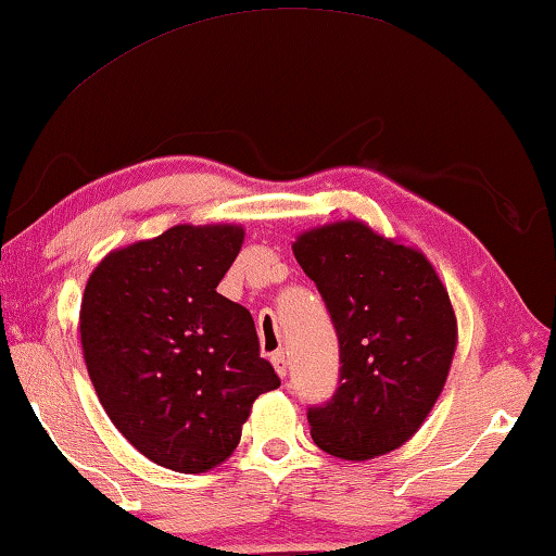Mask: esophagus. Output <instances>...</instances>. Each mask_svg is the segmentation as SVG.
Masks as SVG:
<instances>
[{"mask_svg": "<svg viewBox=\"0 0 556 556\" xmlns=\"http://www.w3.org/2000/svg\"><path fill=\"white\" fill-rule=\"evenodd\" d=\"M270 361H273V368H276V374L280 378H286L288 376V356H286V351H276L270 356Z\"/></svg>", "mask_w": 556, "mask_h": 556, "instance_id": "esophagus-1", "label": "esophagus"}]
</instances>
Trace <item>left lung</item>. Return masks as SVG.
Here are the masks:
<instances>
[{
  "label": "left lung",
  "instance_id": "obj_1",
  "mask_svg": "<svg viewBox=\"0 0 556 556\" xmlns=\"http://www.w3.org/2000/svg\"><path fill=\"white\" fill-rule=\"evenodd\" d=\"M341 345L333 399L308 408L324 452L366 462L406 444L444 391L456 351V313L421 251L361 220L301 232L293 243Z\"/></svg>",
  "mask_w": 556,
  "mask_h": 556
}]
</instances>
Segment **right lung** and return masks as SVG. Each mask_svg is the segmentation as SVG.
Here are the masks:
<instances>
[{"label": "right lung", "mask_w": 556, "mask_h": 556, "mask_svg": "<svg viewBox=\"0 0 556 556\" xmlns=\"http://www.w3.org/2000/svg\"><path fill=\"white\" fill-rule=\"evenodd\" d=\"M243 238L240 225H175L104 255L85 286L79 341L100 404L165 469L223 464L253 401L280 386L251 313L215 291Z\"/></svg>", "instance_id": "add662e5"}]
</instances>
